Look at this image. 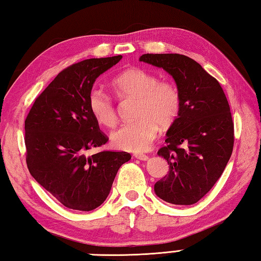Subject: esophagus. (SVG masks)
I'll list each match as a JSON object with an SVG mask.
<instances>
[{
  "instance_id": "1",
  "label": "esophagus",
  "mask_w": 261,
  "mask_h": 261,
  "mask_svg": "<svg viewBox=\"0 0 261 261\" xmlns=\"http://www.w3.org/2000/svg\"><path fill=\"white\" fill-rule=\"evenodd\" d=\"M135 158L140 160V161H147V160H148V155L143 154V153H139V154H135Z\"/></svg>"
}]
</instances>
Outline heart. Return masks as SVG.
I'll return each mask as SVG.
<instances>
[{"label": "heart", "mask_w": 261, "mask_h": 261, "mask_svg": "<svg viewBox=\"0 0 261 261\" xmlns=\"http://www.w3.org/2000/svg\"><path fill=\"white\" fill-rule=\"evenodd\" d=\"M112 88L122 99L136 98V121L127 122L112 132L116 148L143 151L150 146L159 125L168 126L179 115L181 98L176 85L159 81L156 75L139 67L129 68L113 79ZM88 107L94 120L103 126H113L117 120L111 96L98 88L89 92Z\"/></svg>", "instance_id": "obj_1"}]
</instances>
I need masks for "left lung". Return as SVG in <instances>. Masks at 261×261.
Returning a JSON list of instances; mask_svg holds the SVG:
<instances>
[{"label":"left lung","mask_w":261,"mask_h":261,"mask_svg":"<svg viewBox=\"0 0 261 261\" xmlns=\"http://www.w3.org/2000/svg\"><path fill=\"white\" fill-rule=\"evenodd\" d=\"M139 60L171 75L181 98L167 145L158 151L168 161L169 173L155 184V194L171 204H194L221 177L233 151L229 103L219 82L187 56L146 54Z\"/></svg>","instance_id":"8db88e82"}]
</instances>
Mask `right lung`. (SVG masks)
I'll return each mask as SVG.
<instances>
[{"label":"right lung","instance_id":"1","mask_svg":"<svg viewBox=\"0 0 261 261\" xmlns=\"http://www.w3.org/2000/svg\"><path fill=\"white\" fill-rule=\"evenodd\" d=\"M122 56L80 61L57 75L33 103L25 121L26 162L42 187L68 209L91 211L101 205L126 151H85L101 147L107 136L88 107L99 75Z\"/></svg>","mask_w":261,"mask_h":261}]
</instances>
